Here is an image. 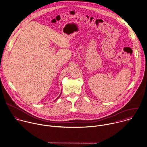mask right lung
I'll return each instance as SVG.
<instances>
[{"label": "right lung", "mask_w": 147, "mask_h": 147, "mask_svg": "<svg viewBox=\"0 0 147 147\" xmlns=\"http://www.w3.org/2000/svg\"><path fill=\"white\" fill-rule=\"evenodd\" d=\"M61 94H60V95H59V97H58V98H57V99H58V98H59V96H61Z\"/></svg>", "instance_id": "right-lung-1"}]
</instances>
